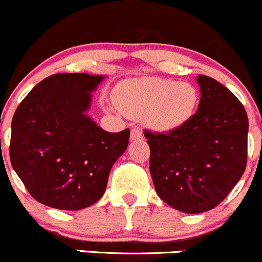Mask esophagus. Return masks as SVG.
I'll return each mask as SVG.
<instances>
[{
  "label": "esophagus",
  "mask_w": 262,
  "mask_h": 262,
  "mask_svg": "<svg viewBox=\"0 0 262 262\" xmlns=\"http://www.w3.org/2000/svg\"><path fill=\"white\" fill-rule=\"evenodd\" d=\"M142 139V132L140 128H132L131 130V141H136V140Z\"/></svg>",
  "instance_id": "esophagus-1"
}]
</instances>
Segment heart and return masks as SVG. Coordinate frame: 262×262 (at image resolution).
Returning <instances> with one entry per match:
<instances>
[{
    "mask_svg": "<svg viewBox=\"0 0 262 262\" xmlns=\"http://www.w3.org/2000/svg\"><path fill=\"white\" fill-rule=\"evenodd\" d=\"M113 99L123 115L142 118L151 130L168 132L190 121L200 97L191 82L146 76L121 82ZM116 107L108 105L107 111L112 112Z\"/></svg>",
    "mask_w": 262,
    "mask_h": 262,
    "instance_id": "1",
    "label": "heart"
}]
</instances>
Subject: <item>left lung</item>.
I'll return each mask as SVG.
<instances>
[{"label":"left lung","instance_id":"1","mask_svg":"<svg viewBox=\"0 0 262 262\" xmlns=\"http://www.w3.org/2000/svg\"><path fill=\"white\" fill-rule=\"evenodd\" d=\"M198 112L168 134L145 131L157 193L176 210L200 214L219 205L242 177L247 160L248 118L230 90L209 76Z\"/></svg>","mask_w":262,"mask_h":262}]
</instances>
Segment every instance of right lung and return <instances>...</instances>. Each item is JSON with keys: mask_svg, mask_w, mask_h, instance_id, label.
Masks as SVG:
<instances>
[{"mask_svg": "<svg viewBox=\"0 0 262 262\" xmlns=\"http://www.w3.org/2000/svg\"><path fill=\"white\" fill-rule=\"evenodd\" d=\"M104 75L56 74L42 80L15 111L11 165L30 195L49 208L81 210L107 188L130 130L108 132L88 116Z\"/></svg>", "mask_w": 262, "mask_h": 262, "instance_id": "1", "label": "right lung"}]
</instances>
